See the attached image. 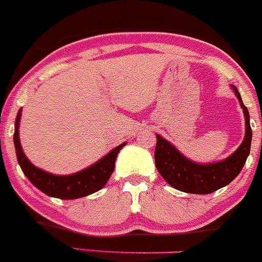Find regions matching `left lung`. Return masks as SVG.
I'll return each mask as SVG.
<instances>
[{
	"instance_id": "8db88e82",
	"label": "left lung",
	"mask_w": 262,
	"mask_h": 262,
	"mask_svg": "<svg viewBox=\"0 0 262 262\" xmlns=\"http://www.w3.org/2000/svg\"><path fill=\"white\" fill-rule=\"evenodd\" d=\"M246 119V136L242 144L223 161L212 164H197L180 154L170 142L156 134L155 164L161 177L171 187L187 193L209 194L229 184L241 172L251 149L252 130L250 125V114L243 105L239 92L232 85Z\"/></svg>"
}]
</instances>
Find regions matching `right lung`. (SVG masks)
Wrapping results in <instances>:
<instances>
[{
    "mask_svg": "<svg viewBox=\"0 0 262 262\" xmlns=\"http://www.w3.org/2000/svg\"><path fill=\"white\" fill-rule=\"evenodd\" d=\"M20 116H21V108L17 113L16 120H15L14 144L16 149V157L23 172L34 187H37L47 195L60 200L80 199L105 187L115 167L116 156L126 143H121L120 146L111 149L106 156L82 171L70 175H53L34 166L23 152L19 138Z\"/></svg>",
    "mask_w": 262,
    "mask_h": 262,
    "instance_id": "obj_1",
    "label": "right lung"
}]
</instances>
